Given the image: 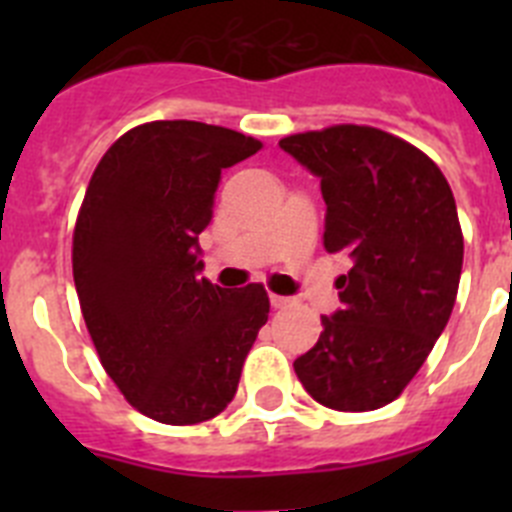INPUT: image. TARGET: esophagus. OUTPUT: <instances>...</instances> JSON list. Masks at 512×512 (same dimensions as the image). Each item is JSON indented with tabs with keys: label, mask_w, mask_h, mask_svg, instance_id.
<instances>
[{
	"label": "esophagus",
	"mask_w": 512,
	"mask_h": 512,
	"mask_svg": "<svg viewBox=\"0 0 512 512\" xmlns=\"http://www.w3.org/2000/svg\"><path fill=\"white\" fill-rule=\"evenodd\" d=\"M292 305H295V300H292V297L271 295V307H274V310H284V307H292Z\"/></svg>",
	"instance_id": "34e87169"
}]
</instances>
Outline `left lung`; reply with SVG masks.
<instances>
[{
  "mask_svg": "<svg viewBox=\"0 0 512 512\" xmlns=\"http://www.w3.org/2000/svg\"><path fill=\"white\" fill-rule=\"evenodd\" d=\"M282 151L320 179L323 246L346 253L341 310L295 361L312 400L377 410L408 387L451 318L464 238L446 176L431 158L366 125L287 135Z\"/></svg>",
  "mask_w": 512,
  "mask_h": 512,
  "instance_id": "8db88e82",
  "label": "left lung"
}]
</instances>
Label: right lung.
<instances>
[{"label": "right lung", "mask_w": 512, "mask_h": 512, "mask_svg": "<svg viewBox=\"0 0 512 512\" xmlns=\"http://www.w3.org/2000/svg\"><path fill=\"white\" fill-rule=\"evenodd\" d=\"M261 140L194 120H156L97 164L74 228V284L104 372L138 413L194 425L228 408L269 320L261 284L200 277L220 174Z\"/></svg>", "instance_id": "right-lung-1"}]
</instances>
